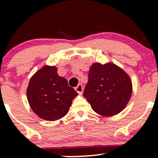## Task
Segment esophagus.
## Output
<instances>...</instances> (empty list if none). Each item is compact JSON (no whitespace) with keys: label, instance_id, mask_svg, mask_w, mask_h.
<instances>
[{"label":"esophagus","instance_id":"esophagus-1","mask_svg":"<svg viewBox=\"0 0 158 158\" xmlns=\"http://www.w3.org/2000/svg\"><path fill=\"white\" fill-rule=\"evenodd\" d=\"M83 90H84V88H83V86H82V85H81V84H79V85H78L75 88V90H76V91H77V93L79 94H82Z\"/></svg>","mask_w":158,"mask_h":158}]
</instances>
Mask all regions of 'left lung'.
<instances>
[{
  "label": "left lung",
  "instance_id": "1",
  "mask_svg": "<svg viewBox=\"0 0 158 158\" xmlns=\"http://www.w3.org/2000/svg\"><path fill=\"white\" fill-rule=\"evenodd\" d=\"M132 94L131 79L126 71L112 62L94 63L83 96L96 113L112 117L126 108Z\"/></svg>",
  "mask_w": 158,
  "mask_h": 158
}]
</instances>
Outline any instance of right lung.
<instances>
[{
    "label": "right lung",
    "instance_id": "1",
    "mask_svg": "<svg viewBox=\"0 0 158 158\" xmlns=\"http://www.w3.org/2000/svg\"><path fill=\"white\" fill-rule=\"evenodd\" d=\"M56 66L44 65L30 78L27 89L29 105L38 117L55 121L68 113L78 95L68 81L59 77Z\"/></svg>",
    "mask_w": 158,
    "mask_h": 158
}]
</instances>
